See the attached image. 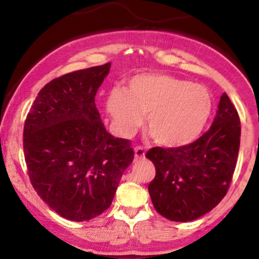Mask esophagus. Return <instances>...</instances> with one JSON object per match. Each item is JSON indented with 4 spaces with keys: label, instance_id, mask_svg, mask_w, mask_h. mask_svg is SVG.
I'll return each instance as SVG.
<instances>
[{
    "label": "esophagus",
    "instance_id": "1",
    "mask_svg": "<svg viewBox=\"0 0 259 259\" xmlns=\"http://www.w3.org/2000/svg\"><path fill=\"white\" fill-rule=\"evenodd\" d=\"M134 151H135V158L136 159L144 158L145 152H146V151H145V148L142 146H136L135 148H134Z\"/></svg>",
    "mask_w": 259,
    "mask_h": 259
}]
</instances>
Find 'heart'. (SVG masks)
Segmentation results:
<instances>
[{
  "label": "heart",
  "instance_id": "b5f03b06",
  "mask_svg": "<svg viewBox=\"0 0 259 259\" xmlns=\"http://www.w3.org/2000/svg\"><path fill=\"white\" fill-rule=\"evenodd\" d=\"M117 132L130 136L142 124L159 145L179 147L200 135L213 111V97L204 86L167 74H141L129 81V91L114 88L107 100Z\"/></svg>",
  "mask_w": 259,
  "mask_h": 259
}]
</instances>
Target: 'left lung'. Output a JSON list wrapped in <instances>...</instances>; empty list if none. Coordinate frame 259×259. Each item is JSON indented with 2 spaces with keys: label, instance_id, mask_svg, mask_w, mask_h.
Here are the masks:
<instances>
[{
  "label": "left lung",
  "instance_id": "8db88e82",
  "mask_svg": "<svg viewBox=\"0 0 259 259\" xmlns=\"http://www.w3.org/2000/svg\"><path fill=\"white\" fill-rule=\"evenodd\" d=\"M241 125L227 94L213 124L201 138L179 147H152L156 177L148 185L157 212L173 222H191L212 210L227 195L236 168Z\"/></svg>",
  "mask_w": 259,
  "mask_h": 259
}]
</instances>
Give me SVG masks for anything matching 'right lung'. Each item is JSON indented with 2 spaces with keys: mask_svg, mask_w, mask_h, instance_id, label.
I'll use <instances>...</instances> for the list:
<instances>
[{
  "mask_svg": "<svg viewBox=\"0 0 259 259\" xmlns=\"http://www.w3.org/2000/svg\"><path fill=\"white\" fill-rule=\"evenodd\" d=\"M109 68L106 63L51 80L24 123L31 185L56 213L73 222L90 221L111 206L134 159L130 140L107 133L95 105Z\"/></svg>",
  "mask_w": 259,
  "mask_h": 259,
  "instance_id": "1",
  "label": "right lung"
}]
</instances>
